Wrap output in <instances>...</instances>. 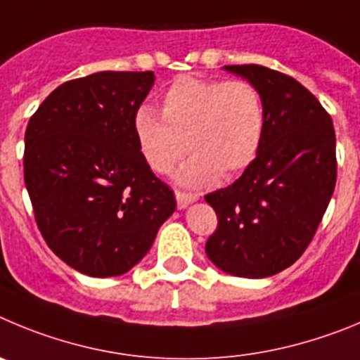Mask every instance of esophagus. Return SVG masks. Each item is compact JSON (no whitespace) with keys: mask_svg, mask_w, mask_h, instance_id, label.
Wrapping results in <instances>:
<instances>
[{"mask_svg":"<svg viewBox=\"0 0 360 360\" xmlns=\"http://www.w3.org/2000/svg\"><path fill=\"white\" fill-rule=\"evenodd\" d=\"M199 199V195H195V193H188V192H179L177 190L176 192V200H177V208L179 210H184L188 206V204L195 202V200Z\"/></svg>","mask_w":360,"mask_h":360,"instance_id":"obj_1","label":"esophagus"}]
</instances>
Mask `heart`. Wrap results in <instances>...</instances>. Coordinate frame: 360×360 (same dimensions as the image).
<instances>
[{"instance_id": "heart-1", "label": "heart", "mask_w": 360, "mask_h": 360, "mask_svg": "<svg viewBox=\"0 0 360 360\" xmlns=\"http://www.w3.org/2000/svg\"><path fill=\"white\" fill-rule=\"evenodd\" d=\"M140 154L152 172L167 176L193 152L177 174L184 186L231 179L257 160L267 129L260 89L248 80L179 77L161 96L160 116L138 109L132 122Z\"/></svg>"}]
</instances>
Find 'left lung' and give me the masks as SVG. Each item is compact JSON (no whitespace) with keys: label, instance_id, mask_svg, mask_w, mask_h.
Masks as SVG:
<instances>
[{"label":"left lung","instance_id":"left-lung-1","mask_svg":"<svg viewBox=\"0 0 360 360\" xmlns=\"http://www.w3.org/2000/svg\"><path fill=\"white\" fill-rule=\"evenodd\" d=\"M224 70L260 89L267 129L244 174L204 197L219 220L206 255L233 276L267 278L303 255L328 208L338 179L335 131L319 100L292 77L258 64Z\"/></svg>","mask_w":360,"mask_h":360}]
</instances>
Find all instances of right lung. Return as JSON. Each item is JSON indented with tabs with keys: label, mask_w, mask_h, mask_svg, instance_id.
I'll return each instance as SVG.
<instances>
[{
	"label": "right lung",
	"mask_w": 360,
	"mask_h": 360,
	"mask_svg": "<svg viewBox=\"0 0 360 360\" xmlns=\"http://www.w3.org/2000/svg\"><path fill=\"white\" fill-rule=\"evenodd\" d=\"M154 71H100L46 96L25 132V184L48 248L95 278L120 276L176 210L136 143Z\"/></svg>",
	"instance_id": "right-lung-1"
}]
</instances>
